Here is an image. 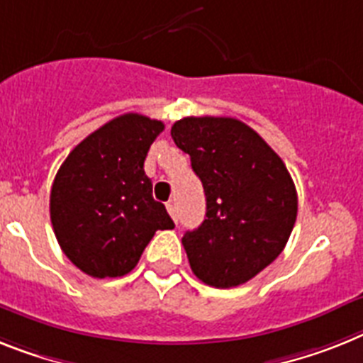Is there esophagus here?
<instances>
[{
  "label": "esophagus",
  "mask_w": 363,
  "mask_h": 363,
  "mask_svg": "<svg viewBox=\"0 0 363 363\" xmlns=\"http://www.w3.org/2000/svg\"><path fill=\"white\" fill-rule=\"evenodd\" d=\"M166 208H167V212H169V216L173 218V221L177 223V219H179V210H177L175 203H173V201H169V203L166 205Z\"/></svg>",
  "instance_id": "34e87169"
}]
</instances>
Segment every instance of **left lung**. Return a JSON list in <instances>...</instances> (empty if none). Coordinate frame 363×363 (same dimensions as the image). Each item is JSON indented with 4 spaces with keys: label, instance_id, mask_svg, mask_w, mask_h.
Returning a JSON list of instances; mask_svg holds the SVG:
<instances>
[{
    "label": "left lung",
    "instance_id": "1",
    "mask_svg": "<svg viewBox=\"0 0 363 363\" xmlns=\"http://www.w3.org/2000/svg\"><path fill=\"white\" fill-rule=\"evenodd\" d=\"M172 138L205 188V221L182 236L194 275L214 288L257 277L286 247L297 191L282 158L236 118L190 116Z\"/></svg>",
    "mask_w": 363,
    "mask_h": 363
}]
</instances>
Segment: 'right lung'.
I'll use <instances>...</instances> for the list:
<instances>
[{
	"label": "right lung",
	"instance_id": "right-lung-1",
	"mask_svg": "<svg viewBox=\"0 0 363 363\" xmlns=\"http://www.w3.org/2000/svg\"><path fill=\"white\" fill-rule=\"evenodd\" d=\"M162 130V121L147 116H118L75 145L55 175L50 214L57 242L94 279L127 275L155 233L175 227L144 172Z\"/></svg>",
	"mask_w": 363,
	"mask_h": 363
}]
</instances>
